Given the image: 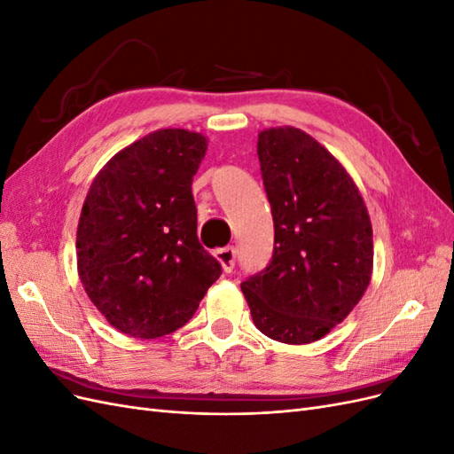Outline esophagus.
Masks as SVG:
<instances>
[{"label":"esophagus","instance_id":"34e87169","mask_svg":"<svg viewBox=\"0 0 454 454\" xmlns=\"http://www.w3.org/2000/svg\"><path fill=\"white\" fill-rule=\"evenodd\" d=\"M215 257H217L219 263H222L223 270L231 272L232 269H235V263H237V248H235V246H227V248L217 250Z\"/></svg>","mask_w":454,"mask_h":454}]
</instances>
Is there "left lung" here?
Segmentation results:
<instances>
[{
  "label": "left lung",
  "instance_id": "1",
  "mask_svg": "<svg viewBox=\"0 0 454 454\" xmlns=\"http://www.w3.org/2000/svg\"><path fill=\"white\" fill-rule=\"evenodd\" d=\"M257 157L274 222L267 269L240 284L261 333L307 345L340 324L373 270V229L345 167L295 127L259 132Z\"/></svg>",
  "mask_w": 454,
  "mask_h": 454
}]
</instances>
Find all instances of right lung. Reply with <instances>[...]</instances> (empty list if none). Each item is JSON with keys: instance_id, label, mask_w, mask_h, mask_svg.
I'll return each mask as SVG.
<instances>
[{"instance_id": "add662e5", "label": "right lung", "mask_w": 454, "mask_h": 454, "mask_svg": "<svg viewBox=\"0 0 454 454\" xmlns=\"http://www.w3.org/2000/svg\"><path fill=\"white\" fill-rule=\"evenodd\" d=\"M208 140L155 130L94 177L77 225V270L121 333L157 339L185 325L222 274L197 237L193 176Z\"/></svg>"}]
</instances>
